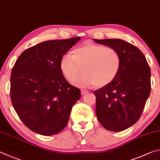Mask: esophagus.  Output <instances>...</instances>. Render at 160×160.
<instances>
[{"label": "esophagus", "mask_w": 160, "mask_h": 160, "mask_svg": "<svg viewBox=\"0 0 160 160\" xmlns=\"http://www.w3.org/2000/svg\"><path fill=\"white\" fill-rule=\"evenodd\" d=\"M87 92H88V91L84 90V89H82V90H81V93H82V95L85 94L86 93H87Z\"/></svg>", "instance_id": "34e87169"}]
</instances>
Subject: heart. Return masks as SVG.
Returning a JSON list of instances; mask_svg holds the SVG:
<instances>
[{"mask_svg": "<svg viewBox=\"0 0 160 160\" xmlns=\"http://www.w3.org/2000/svg\"><path fill=\"white\" fill-rule=\"evenodd\" d=\"M81 67L83 74L76 78ZM121 67V57L116 49L86 43L61 58L60 68L68 82L78 86H107L116 78Z\"/></svg>", "mask_w": 160, "mask_h": 160, "instance_id": "heart-1", "label": "heart"}]
</instances>
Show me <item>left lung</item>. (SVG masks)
Listing matches in <instances>:
<instances>
[{"mask_svg": "<svg viewBox=\"0 0 160 160\" xmlns=\"http://www.w3.org/2000/svg\"><path fill=\"white\" fill-rule=\"evenodd\" d=\"M113 48L121 57V67L110 84L95 91L96 113L106 129L122 131L138 122L151 90L150 69L138 48L122 39H94Z\"/></svg>", "mask_w": 160, "mask_h": 160, "instance_id": "left-lung-1", "label": "left lung"}]
</instances>
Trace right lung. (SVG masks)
<instances>
[{
	"label": "right lung",
	"instance_id": "1",
	"mask_svg": "<svg viewBox=\"0 0 160 160\" xmlns=\"http://www.w3.org/2000/svg\"><path fill=\"white\" fill-rule=\"evenodd\" d=\"M80 37L43 41L25 50L10 76V98L24 125L33 132L52 136L62 131L81 98L79 88L67 82L61 58Z\"/></svg>",
	"mask_w": 160,
	"mask_h": 160
}]
</instances>
